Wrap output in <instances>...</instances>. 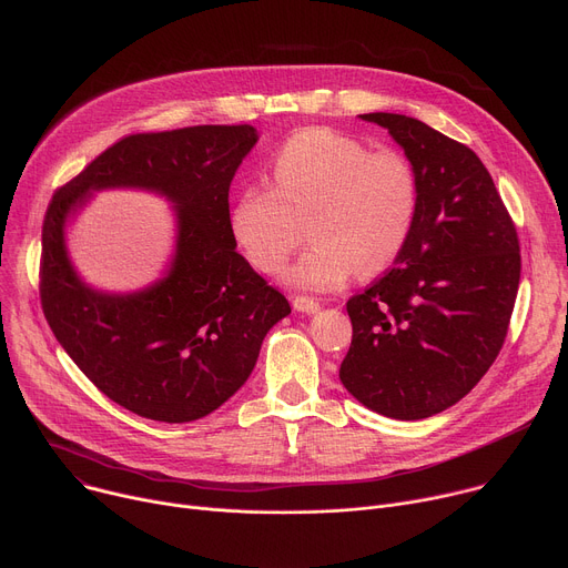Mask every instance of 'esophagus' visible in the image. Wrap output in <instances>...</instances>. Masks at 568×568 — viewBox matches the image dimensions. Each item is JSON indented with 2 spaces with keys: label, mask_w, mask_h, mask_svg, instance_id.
Masks as SVG:
<instances>
[{
  "label": "esophagus",
  "mask_w": 568,
  "mask_h": 568,
  "mask_svg": "<svg viewBox=\"0 0 568 568\" xmlns=\"http://www.w3.org/2000/svg\"><path fill=\"white\" fill-rule=\"evenodd\" d=\"M293 310H295V312H302V314H316V312H321V304H318L316 300H312V297L297 295V297L293 300Z\"/></svg>",
  "instance_id": "obj_1"
}]
</instances>
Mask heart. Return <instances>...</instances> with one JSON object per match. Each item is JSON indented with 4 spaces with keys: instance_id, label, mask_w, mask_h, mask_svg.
<instances>
[{
    "instance_id": "heart-1",
    "label": "heart",
    "mask_w": 568,
    "mask_h": 568,
    "mask_svg": "<svg viewBox=\"0 0 568 568\" xmlns=\"http://www.w3.org/2000/svg\"><path fill=\"white\" fill-rule=\"evenodd\" d=\"M273 186H243L227 211L234 243L266 275L304 239L314 245L286 273L304 291L341 288L357 271H388L405 252L420 209L416 163L396 148L371 150L332 126H304L271 161Z\"/></svg>"
}]
</instances>
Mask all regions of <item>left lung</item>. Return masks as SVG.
<instances>
[{
  "mask_svg": "<svg viewBox=\"0 0 568 568\" xmlns=\"http://www.w3.org/2000/svg\"><path fill=\"white\" fill-rule=\"evenodd\" d=\"M420 174L414 234L396 266L347 300L353 343L338 377L368 409L418 420L459 403L496 362L514 312L520 250L477 154L400 113H364Z\"/></svg>",
  "mask_w": 568,
  "mask_h": 568,
  "instance_id": "left-lung-1",
  "label": "left lung"
}]
</instances>
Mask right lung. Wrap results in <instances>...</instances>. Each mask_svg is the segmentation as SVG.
<instances>
[{
  "instance_id": "obj_1",
  "label": "right lung",
  "mask_w": 568,
  "mask_h": 568,
  "mask_svg": "<svg viewBox=\"0 0 568 568\" xmlns=\"http://www.w3.org/2000/svg\"><path fill=\"white\" fill-rule=\"evenodd\" d=\"M250 124H197L113 143L63 184L42 221L40 304L70 359L106 398L143 418L191 423L250 377L288 300L236 252L230 184L256 143ZM143 187L179 209L169 275L139 294L83 285L64 250V223L93 190Z\"/></svg>"
}]
</instances>
